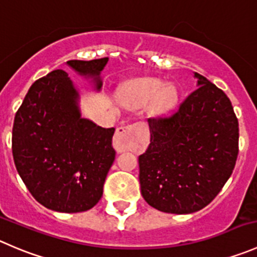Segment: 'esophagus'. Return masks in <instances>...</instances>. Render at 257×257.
Returning a JSON list of instances; mask_svg holds the SVG:
<instances>
[{"mask_svg": "<svg viewBox=\"0 0 257 257\" xmlns=\"http://www.w3.org/2000/svg\"><path fill=\"white\" fill-rule=\"evenodd\" d=\"M139 142L140 136L135 125L121 126L116 130V134L113 136V147L117 152H123L130 149H134L136 145H139Z\"/></svg>", "mask_w": 257, "mask_h": 257, "instance_id": "obj_1", "label": "esophagus"}]
</instances>
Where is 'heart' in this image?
<instances>
[{"instance_id":"b5f03b06","label":"heart","mask_w":257,"mask_h":257,"mask_svg":"<svg viewBox=\"0 0 257 257\" xmlns=\"http://www.w3.org/2000/svg\"><path fill=\"white\" fill-rule=\"evenodd\" d=\"M121 98L130 107H144L150 103L154 112H164L174 105L176 90L174 86L164 85L157 78H141L127 83Z\"/></svg>"}]
</instances>
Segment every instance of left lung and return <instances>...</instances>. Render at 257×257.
<instances>
[{"instance_id": "8db88e82", "label": "left lung", "mask_w": 257, "mask_h": 257, "mask_svg": "<svg viewBox=\"0 0 257 257\" xmlns=\"http://www.w3.org/2000/svg\"><path fill=\"white\" fill-rule=\"evenodd\" d=\"M196 88L170 115L149 118L150 145L139 156L141 194L169 214H192L217 196L238 154L230 98L195 72Z\"/></svg>"}]
</instances>
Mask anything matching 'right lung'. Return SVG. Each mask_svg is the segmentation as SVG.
Here are the masks:
<instances>
[{
    "mask_svg": "<svg viewBox=\"0 0 257 257\" xmlns=\"http://www.w3.org/2000/svg\"><path fill=\"white\" fill-rule=\"evenodd\" d=\"M108 57L67 61L81 76L102 87L100 73ZM78 91L63 70L35 81L15 116L12 154L32 196L47 209L82 212L92 209L103 192L115 160V128L83 118Z\"/></svg>",
    "mask_w": 257,
    "mask_h": 257,
    "instance_id": "obj_1",
    "label": "right lung"
}]
</instances>
